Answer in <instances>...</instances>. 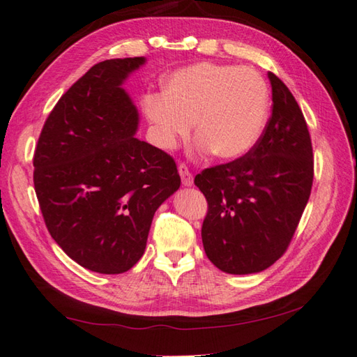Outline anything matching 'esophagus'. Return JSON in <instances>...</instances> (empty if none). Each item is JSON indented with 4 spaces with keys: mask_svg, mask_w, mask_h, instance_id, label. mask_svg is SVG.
Listing matches in <instances>:
<instances>
[{
    "mask_svg": "<svg viewBox=\"0 0 357 357\" xmlns=\"http://www.w3.org/2000/svg\"><path fill=\"white\" fill-rule=\"evenodd\" d=\"M178 172L181 174V179H183V185L184 187L193 185V174L190 173V170H188L184 164H179Z\"/></svg>",
    "mask_w": 357,
    "mask_h": 357,
    "instance_id": "esophagus-1",
    "label": "esophagus"
}]
</instances>
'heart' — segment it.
Listing matches in <instances>:
<instances>
[{"instance_id":"heart-1","label":"heart","mask_w":357,"mask_h":357,"mask_svg":"<svg viewBox=\"0 0 357 357\" xmlns=\"http://www.w3.org/2000/svg\"><path fill=\"white\" fill-rule=\"evenodd\" d=\"M269 103V86L257 69L198 63L174 71L164 94L145 96L144 111L162 149H174L197 121L195 150L235 160L260 141Z\"/></svg>"}]
</instances>
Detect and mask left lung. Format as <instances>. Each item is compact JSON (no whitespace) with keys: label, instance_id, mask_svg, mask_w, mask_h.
Here are the masks:
<instances>
[{"label":"left lung","instance_id":"1","mask_svg":"<svg viewBox=\"0 0 357 357\" xmlns=\"http://www.w3.org/2000/svg\"><path fill=\"white\" fill-rule=\"evenodd\" d=\"M268 79L272 114L260 141L246 156L195 178L208 204L202 246L227 274L272 266L288 249L311 195L314 160L303 113L275 74Z\"/></svg>","mask_w":357,"mask_h":357}]
</instances>
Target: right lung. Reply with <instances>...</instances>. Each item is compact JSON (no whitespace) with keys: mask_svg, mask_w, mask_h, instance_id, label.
<instances>
[{"mask_svg":"<svg viewBox=\"0 0 357 357\" xmlns=\"http://www.w3.org/2000/svg\"><path fill=\"white\" fill-rule=\"evenodd\" d=\"M145 61L91 68L51 111L33 155L49 234L99 274H122L141 260L155 212L181 185L173 158L135 136L139 111L122 85Z\"/></svg>","mask_w":357,"mask_h":357,"instance_id":"obj_1","label":"right lung"}]
</instances>
